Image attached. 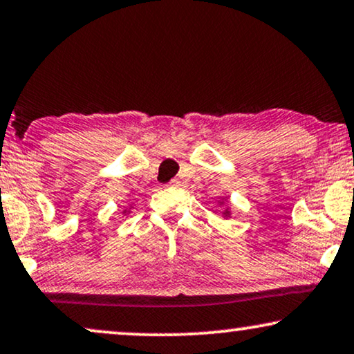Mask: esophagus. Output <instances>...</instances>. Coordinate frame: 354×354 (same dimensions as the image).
Wrapping results in <instances>:
<instances>
[{
  "mask_svg": "<svg viewBox=\"0 0 354 354\" xmlns=\"http://www.w3.org/2000/svg\"><path fill=\"white\" fill-rule=\"evenodd\" d=\"M168 186H171V187H178V186H180V181H178L176 178H173V180L168 183Z\"/></svg>",
  "mask_w": 354,
  "mask_h": 354,
  "instance_id": "1",
  "label": "esophagus"
}]
</instances>
